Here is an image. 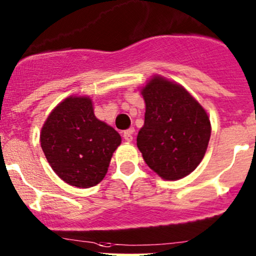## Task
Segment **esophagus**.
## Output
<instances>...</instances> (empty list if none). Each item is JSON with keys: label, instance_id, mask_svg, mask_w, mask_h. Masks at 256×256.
<instances>
[{"label": "esophagus", "instance_id": "1", "mask_svg": "<svg viewBox=\"0 0 256 256\" xmlns=\"http://www.w3.org/2000/svg\"><path fill=\"white\" fill-rule=\"evenodd\" d=\"M132 134H134V128H128V130L124 131L122 137H124V140H125L126 142H131V141H132V138H134Z\"/></svg>", "mask_w": 256, "mask_h": 256}]
</instances>
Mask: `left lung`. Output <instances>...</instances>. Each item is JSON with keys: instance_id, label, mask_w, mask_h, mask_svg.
<instances>
[{"instance_id": "1", "label": "left lung", "mask_w": 256, "mask_h": 256, "mask_svg": "<svg viewBox=\"0 0 256 256\" xmlns=\"http://www.w3.org/2000/svg\"><path fill=\"white\" fill-rule=\"evenodd\" d=\"M144 125L137 147L146 164L164 180L192 172L203 159L210 140V120L203 106L182 86L154 76L142 88Z\"/></svg>"}]
</instances>
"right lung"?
<instances>
[{
    "mask_svg": "<svg viewBox=\"0 0 256 256\" xmlns=\"http://www.w3.org/2000/svg\"><path fill=\"white\" fill-rule=\"evenodd\" d=\"M40 141L47 162L64 182L88 188L106 176L122 137L94 116L88 97H69L47 118Z\"/></svg>",
    "mask_w": 256,
    "mask_h": 256,
    "instance_id": "right-lung-1",
    "label": "right lung"
}]
</instances>
